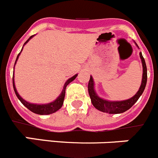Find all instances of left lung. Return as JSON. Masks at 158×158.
<instances>
[{
  "mask_svg": "<svg viewBox=\"0 0 158 158\" xmlns=\"http://www.w3.org/2000/svg\"><path fill=\"white\" fill-rule=\"evenodd\" d=\"M135 45L138 46L136 43ZM139 55H140V58H141L143 69L141 86L139 87L137 93L132 98L127 99V100L111 102V101H107L101 98L100 97L98 96V94L95 92L94 82V79L92 76H90V79H89V82H88V92H89V98L91 99L92 104L97 109H98L99 111H102L103 113H109V114H117V113H124L125 111L128 110L137 102L138 99L139 98V97L143 94V91H144L146 85V81H147V69H146V62H145L144 58L142 55V52H139Z\"/></svg>",
  "mask_w": 158,
  "mask_h": 158,
  "instance_id": "1",
  "label": "left lung"
}]
</instances>
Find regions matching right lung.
I'll return each mask as SVG.
<instances>
[{"label":"right lung","mask_w":158,"mask_h":158,"mask_svg":"<svg viewBox=\"0 0 158 158\" xmlns=\"http://www.w3.org/2000/svg\"><path fill=\"white\" fill-rule=\"evenodd\" d=\"M32 37H34V35H32V36L30 37L29 39H28V40L25 43H24V45H26V43H27V42H29V40L31 39V38H32ZM22 50H23V48H22V49H21L20 52H19V54H18V56H17L16 60H15V64H16L17 60H18V58H19V56L20 55ZM76 76H77V74H76V75H75L74 76H72V78H70V79H69L68 80L66 81L64 86L63 90H62L61 94H60V96L58 97L57 98H56L54 102H50V103H48V104H42V105H39V104L30 103V102H27V101H25L24 99H23L22 98H21L20 95L18 94V92H17L16 88H15V82H14V76H13V78H12V83H13L14 91H15L17 98H19V100L22 102V104L24 106H26V107L29 110H31V112H33V113H36V114L49 115V114H51V113H55V112H56L57 110H59V109L62 107V106H63V103H64V100L65 89H66L67 86H68V85H69L71 82H72L74 79H76Z\"/></svg>","instance_id":"add662e5"}]
</instances>
